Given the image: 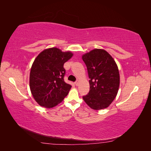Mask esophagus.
<instances>
[{"instance_id": "obj_1", "label": "esophagus", "mask_w": 151, "mask_h": 151, "mask_svg": "<svg viewBox=\"0 0 151 151\" xmlns=\"http://www.w3.org/2000/svg\"><path fill=\"white\" fill-rule=\"evenodd\" d=\"M75 84H76V86H79V81H78L77 80L76 82H75Z\"/></svg>"}]
</instances>
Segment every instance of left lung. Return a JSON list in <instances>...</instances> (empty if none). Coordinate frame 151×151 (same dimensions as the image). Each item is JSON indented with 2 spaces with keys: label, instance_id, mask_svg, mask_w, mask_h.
Wrapping results in <instances>:
<instances>
[{
  "label": "left lung",
  "instance_id": "8db88e82",
  "mask_svg": "<svg viewBox=\"0 0 151 151\" xmlns=\"http://www.w3.org/2000/svg\"><path fill=\"white\" fill-rule=\"evenodd\" d=\"M89 77V92L83 97L94 110L108 108L116 98L120 74L115 60L103 49L96 48L82 56Z\"/></svg>",
  "mask_w": 151,
  "mask_h": 151
}]
</instances>
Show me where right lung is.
Masks as SVG:
<instances>
[{
  "instance_id": "add662e5",
  "label": "right lung",
  "mask_w": 151,
  "mask_h": 151,
  "mask_svg": "<svg viewBox=\"0 0 151 151\" xmlns=\"http://www.w3.org/2000/svg\"><path fill=\"white\" fill-rule=\"evenodd\" d=\"M73 55L70 51L53 47L43 50L35 59L29 74V88L41 106L53 108L67 96L72 86L63 79V64Z\"/></svg>"
}]
</instances>
